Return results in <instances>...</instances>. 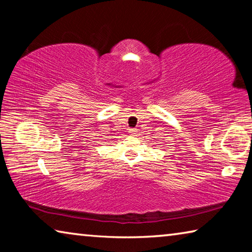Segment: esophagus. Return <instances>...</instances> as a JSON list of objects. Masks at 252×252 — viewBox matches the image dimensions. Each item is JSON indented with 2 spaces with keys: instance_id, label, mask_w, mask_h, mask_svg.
<instances>
[{
  "instance_id": "esophagus-1",
  "label": "esophagus",
  "mask_w": 252,
  "mask_h": 252,
  "mask_svg": "<svg viewBox=\"0 0 252 252\" xmlns=\"http://www.w3.org/2000/svg\"><path fill=\"white\" fill-rule=\"evenodd\" d=\"M136 132H138V130H136V129H129V133L131 135H135Z\"/></svg>"
}]
</instances>
